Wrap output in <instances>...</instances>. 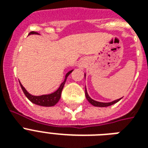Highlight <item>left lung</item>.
Returning a JSON list of instances; mask_svg holds the SVG:
<instances>
[{"label": "left lung", "mask_w": 148, "mask_h": 148, "mask_svg": "<svg viewBox=\"0 0 148 148\" xmlns=\"http://www.w3.org/2000/svg\"><path fill=\"white\" fill-rule=\"evenodd\" d=\"M85 76V75H84ZM85 96H86V98L88 99V101H89V103H91L93 106H95V107H101V108H103V107H108V106H110L112 105V104H114L115 103H117L118 101L121 100V98L120 99H117L116 101H114L112 102H110V103H103V102H98V101H96L95 100H93V99L90 98L89 97V95H88V92H87V90H86V88H85Z\"/></svg>", "instance_id": "1"}]
</instances>
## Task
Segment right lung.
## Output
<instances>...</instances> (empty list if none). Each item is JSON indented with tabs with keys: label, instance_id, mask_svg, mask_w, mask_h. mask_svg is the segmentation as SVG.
<instances>
[{
	"label": "right lung",
	"instance_id": "right-lung-1",
	"mask_svg": "<svg viewBox=\"0 0 148 148\" xmlns=\"http://www.w3.org/2000/svg\"><path fill=\"white\" fill-rule=\"evenodd\" d=\"M37 32L35 31H31L29 33V34H37ZM73 71V70L69 71L68 73H67L66 76H65V79L64 82H63L60 86L59 87L58 90H56L55 92L52 93L51 95H41V96H34V95H30L26 90L25 88L22 86V84L20 83L21 84V87L22 88V90L23 92L27 98L29 99V101H31L32 103H35V104H38V105L43 106V107H52V106H54L56 103H58L59 100L60 98V95H61V92H62L63 88H64V84L66 82V80H67V77H68L71 72Z\"/></svg>",
	"mask_w": 148,
	"mask_h": 148
}]
</instances>
